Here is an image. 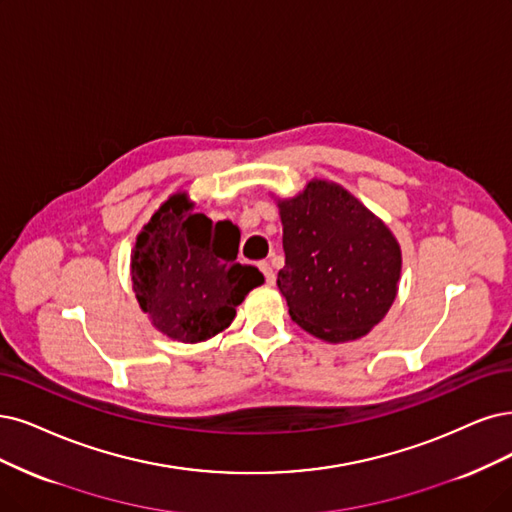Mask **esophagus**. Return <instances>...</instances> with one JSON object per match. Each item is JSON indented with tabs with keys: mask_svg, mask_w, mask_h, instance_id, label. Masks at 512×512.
Listing matches in <instances>:
<instances>
[{
	"mask_svg": "<svg viewBox=\"0 0 512 512\" xmlns=\"http://www.w3.org/2000/svg\"><path fill=\"white\" fill-rule=\"evenodd\" d=\"M259 270H261L263 278H266L268 285H272V282H274V270H272L270 263L268 261H259Z\"/></svg>",
	"mask_w": 512,
	"mask_h": 512,
	"instance_id": "esophagus-1",
	"label": "esophagus"
}]
</instances>
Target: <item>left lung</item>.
I'll list each match as a JSON object with an SVG mask.
<instances>
[{
	"label": "left lung",
	"mask_w": 512,
	"mask_h": 512,
	"mask_svg": "<svg viewBox=\"0 0 512 512\" xmlns=\"http://www.w3.org/2000/svg\"><path fill=\"white\" fill-rule=\"evenodd\" d=\"M285 268L276 285L295 323L325 342L371 331L390 310L401 278V246L344 187L310 181L280 200Z\"/></svg>",
	"instance_id": "8db88e82"
}]
</instances>
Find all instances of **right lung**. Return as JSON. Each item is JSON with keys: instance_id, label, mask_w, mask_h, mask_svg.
<instances>
[{"instance_id": "obj_1", "label": "right lung", "mask_w": 512, "mask_h": 512, "mask_svg": "<svg viewBox=\"0 0 512 512\" xmlns=\"http://www.w3.org/2000/svg\"><path fill=\"white\" fill-rule=\"evenodd\" d=\"M238 240L234 223L194 213L185 194L160 206L130 259L132 289L156 329L196 344L232 323L244 295L263 282L257 268L236 261Z\"/></svg>"}]
</instances>
